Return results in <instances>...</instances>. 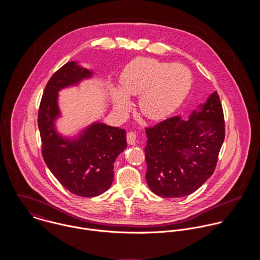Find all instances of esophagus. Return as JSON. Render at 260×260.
Returning a JSON list of instances; mask_svg holds the SVG:
<instances>
[{
  "mask_svg": "<svg viewBox=\"0 0 260 260\" xmlns=\"http://www.w3.org/2000/svg\"><path fill=\"white\" fill-rule=\"evenodd\" d=\"M127 142L128 144L130 145H134L135 144V141H136V133L133 132V131H129L127 133Z\"/></svg>",
  "mask_w": 260,
  "mask_h": 260,
  "instance_id": "esophagus-1",
  "label": "esophagus"
}]
</instances>
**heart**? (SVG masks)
<instances>
[{
	"label": "heart",
	"instance_id": "1",
	"mask_svg": "<svg viewBox=\"0 0 260 260\" xmlns=\"http://www.w3.org/2000/svg\"><path fill=\"white\" fill-rule=\"evenodd\" d=\"M120 89H114L113 101L117 110L126 111L128 96L143 94L139 107L143 115L160 119L174 111L190 89L191 76L185 67L160 62L152 58H136L121 75Z\"/></svg>",
	"mask_w": 260,
	"mask_h": 260
}]
</instances>
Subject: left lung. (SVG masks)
<instances>
[{
  "mask_svg": "<svg viewBox=\"0 0 260 260\" xmlns=\"http://www.w3.org/2000/svg\"><path fill=\"white\" fill-rule=\"evenodd\" d=\"M145 129L146 180L156 195L184 197L213 174L225 138L222 105L216 91L189 120L174 116Z\"/></svg>",
  "mask_w": 260,
  "mask_h": 260,
  "instance_id": "8db88e82",
  "label": "left lung"
}]
</instances>
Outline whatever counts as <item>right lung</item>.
Wrapping results in <instances>:
<instances>
[{
    "mask_svg": "<svg viewBox=\"0 0 260 260\" xmlns=\"http://www.w3.org/2000/svg\"><path fill=\"white\" fill-rule=\"evenodd\" d=\"M92 72L68 62L48 81L38 112L42 156L57 180L71 193L94 197L105 192L114 179V162L127 147L126 131L94 123L74 141L60 136L54 121L59 116L58 92Z\"/></svg>",
    "mask_w": 260,
    "mask_h": 260,
    "instance_id": "right-lung-1",
    "label": "right lung"
}]
</instances>
